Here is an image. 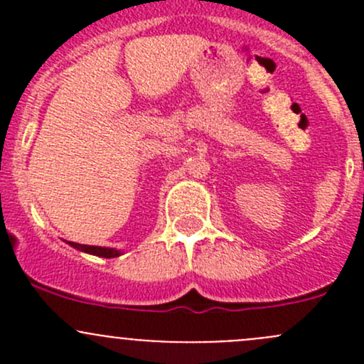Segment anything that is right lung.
I'll return each mask as SVG.
<instances>
[{
  "instance_id": "obj_1",
  "label": "right lung",
  "mask_w": 364,
  "mask_h": 364,
  "mask_svg": "<svg viewBox=\"0 0 364 364\" xmlns=\"http://www.w3.org/2000/svg\"><path fill=\"white\" fill-rule=\"evenodd\" d=\"M68 245L79 252L90 253V255H97V257H105V259H114V257L121 255V250H116V248L93 247V245H79V243H73V241H68Z\"/></svg>"
}]
</instances>
